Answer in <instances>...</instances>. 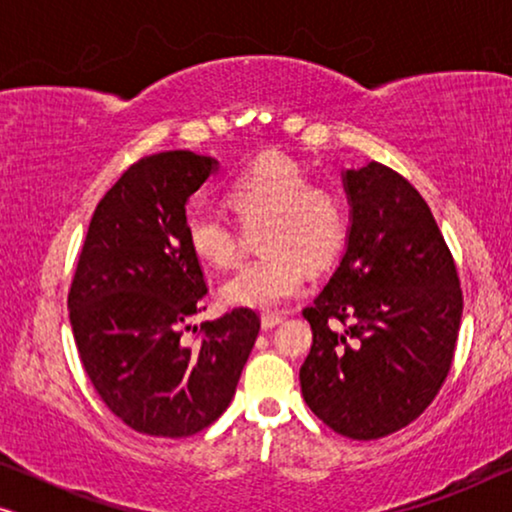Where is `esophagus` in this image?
Listing matches in <instances>:
<instances>
[{
	"label": "esophagus",
	"mask_w": 512,
	"mask_h": 512,
	"mask_svg": "<svg viewBox=\"0 0 512 512\" xmlns=\"http://www.w3.org/2000/svg\"><path fill=\"white\" fill-rule=\"evenodd\" d=\"M282 314H277V312H265L263 317H261V324H263V328L265 331H268V328H275L277 324H282Z\"/></svg>",
	"instance_id": "esophagus-1"
}]
</instances>
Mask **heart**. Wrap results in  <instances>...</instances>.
<instances>
[{
    "label": "heart",
    "mask_w": 512,
    "mask_h": 512,
    "mask_svg": "<svg viewBox=\"0 0 512 512\" xmlns=\"http://www.w3.org/2000/svg\"><path fill=\"white\" fill-rule=\"evenodd\" d=\"M228 200L247 230L263 228V261L237 272L221 286L223 303L272 310L305 289L307 268H324L347 233L340 195L312 186L310 174L284 156H261L228 188ZM191 249L214 268L240 263V233L226 216L195 209L186 219Z\"/></svg>",
    "instance_id": "1"
}]
</instances>
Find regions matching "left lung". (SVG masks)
I'll return each instance as SVG.
<instances>
[{
  "mask_svg": "<svg viewBox=\"0 0 512 512\" xmlns=\"http://www.w3.org/2000/svg\"><path fill=\"white\" fill-rule=\"evenodd\" d=\"M347 249L305 307V403L326 426L375 440L422 415L450 373L461 324L457 268L417 188L387 165L342 172Z\"/></svg>",
  "mask_w": 512,
  "mask_h": 512,
  "instance_id": "1",
  "label": "left lung"
}]
</instances>
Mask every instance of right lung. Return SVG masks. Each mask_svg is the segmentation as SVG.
<instances>
[{
    "label": "right lung",
    "mask_w": 512,
    "mask_h": 512,
    "mask_svg": "<svg viewBox=\"0 0 512 512\" xmlns=\"http://www.w3.org/2000/svg\"><path fill=\"white\" fill-rule=\"evenodd\" d=\"M219 160L193 151L142 158L90 219L67 307L93 387L130 429L193 436L216 422L240 382L261 319L249 307L200 326L207 293L186 237V202ZM198 333V326H193Z\"/></svg>",
    "instance_id": "1"
}]
</instances>
